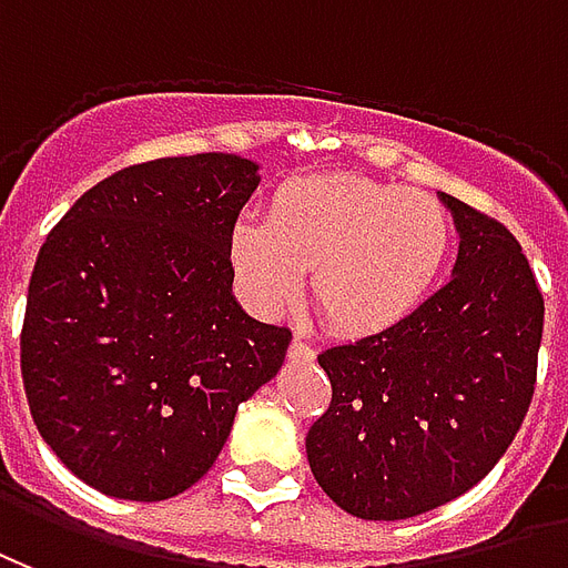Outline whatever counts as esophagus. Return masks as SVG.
Returning a JSON list of instances; mask_svg holds the SVG:
<instances>
[{
	"label": "esophagus",
	"instance_id": "1",
	"mask_svg": "<svg viewBox=\"0 0 568 568\" xmlns=\"http://www.w3.org/2000/svg\"><path fill=\"white\" fill-rule=\"evenodd\" d=\"M290 359H300V363H308V359H314V347L302 338V335H296L293 342H290Z\"/></svg>",
	"mask_w": 568,
	"mask_h": 568
}]
</instances>
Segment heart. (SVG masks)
<instances>
[{"label":"heart","mask_w":568,"mask_h":568,"mask_svg":"<svg viewBox=\"0 0 568 568\" xmlns=\"http://www.w3.org/2000/svg\"><path fill=\"white\" fill-rule=\"evenodd\" d=\"M454 251L438 199L357 175H308L275 190L268 221L242 217L230 260L260 314L290 308L312 272V302L335 333L384 335L429 300Z\"/></svg>","instance_id":"b5f03b06"}]
</instances>
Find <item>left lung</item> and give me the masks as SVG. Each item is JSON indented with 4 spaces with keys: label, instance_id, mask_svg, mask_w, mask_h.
Returning <instances> with one entry per match:
<instances>
[{
    "label": "left lung",
    "instance_id": "obj_1",
    "mask_svg": "<svg viewBox=\"0 0 568 568\" xmlns=\"http://www.w3.org/2000/svg\"><path fill=\"white\" fill-rule=\"evenodd\" d=\"M454 278L405 324L321 351L333 399L305 436L324 494L363 520H405L494 469L536 390L545 300L503 223L442 193Z\"/></svg>",
    "mask_w": 568,
    "mask_h": 568
}]
</instances>
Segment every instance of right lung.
Segmentation results:
<instances>
[{
	"label": "right lung",
	"mask_w": 568,
	"mask_h": 568,
	"mask_svg": "<svg viewBox=\"0 0 568 568\" xmlns=\"http://www.w3.org/2000/svg\"><path fill=\"white\" fill-rule=\"evenodd\" d=\"M256 169L233 153L120 169L41 244L20 333L29 412L99 494H184L278 375L293 335L233 296L230 233Z\"/></svg>",
	"instance_id": "1"
}]
</instances>
